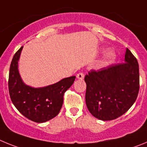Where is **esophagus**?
<instances>
[{"label":"esophagus","instance_id":"obj_1","mask_svg":"<svg viewBox=\"0 0 147 147\" xmlns=\"http://www.w3.org/2000/svg\"><path fill=\"white\" fill-rule=\"evenodd\" d=\"M76 77H77L79 80H83V79H84V77H85V74H84V73L80 72V73H79L77 75H76Z\"/></svg>","mask_w":147,"mask_h":147}]
</instances>
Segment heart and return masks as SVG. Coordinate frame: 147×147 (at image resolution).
Wrapping results in <instances>:
<instances>
[{
  "instance_id": "1",
  "label": "heart",
  "mask_w": 147,
  "mask_h": 147,
  "mask_svg": "<svg viewBox=\"0 0 147 147\" xmlns=\"http://www.w3.org/2000/svg\"><path fill=\"white\" fill-rule=\"evenodd\" d=\"M115 57V53H114L113 51H108L105 54L103 59H102V61L101 62L100 66L104 67V66L108 65L109 64H110V63L114 60Z\"/></svg>"
}]
</instances>
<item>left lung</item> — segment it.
<instances>
[{
    "mask_svg": "<svg viewBox=\"0 0 147 147\" xmlns=\"http://www.w3.org/2000/svg\"><path fill=\"white\" fill-rule=\"evenodd\" d=\"M85 102L92 115L102 121L117 119L136 102L139 91V65L127 49L124 62L98 71L91 70L85 77Z\"/></svg>",
    "mask_w": 147,
    "mask_h": 147,
    "instance_id": "obj_1",
    "label": "left lung"
}]
</instances>
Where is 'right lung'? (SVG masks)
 <instances>
[{"instance_id": "add662e5", "label": "right lung", "mask_w": 147, "mask_h": 147, "mask_svg": "<svg viewBox=\"0 0 147 147\" xmlns=\"http://www.w3.org/2000/svg\"><path fill=\"white\" fill-rule=\"evenodd\" d=\"M22 46L11 60L9 75V92L13 105L26 118L42 123L58 115L63 104V96L74 82L76 76L65 78L58 82L34 88L25 85L18 71V60Z\"/></svg>"}]
</instances>
